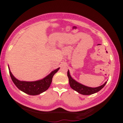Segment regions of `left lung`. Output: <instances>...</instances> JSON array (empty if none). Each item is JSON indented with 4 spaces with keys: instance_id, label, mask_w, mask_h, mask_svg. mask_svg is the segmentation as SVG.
Returning a JSON list of instances; mask_svg holds the SVG:
<instances>
[{
    "instance_id": "left-lung-1",
    "label": "left lung",
    "mask_w": 123,
    "mask_h": 123,
    "mask_svg": "<svg viewBox=\"0 0 123 123\" xmlns=\"http://www.w3.org/2000/svg\"><path fill=\"white\" fill-rule=\"evenodd\" d=\"M68 77L69 79V85L72 88L73 90H74V91H77V92H79L80 94H82V95H91V94H95V93L99 91L101 89L104 88V86H105L106 83H107V81L104 83V84H102V86H100L99 87H95V88H93V87H87L83 84H80L79 82H77V81H76L75 80L73 79L72 77L70 76L69 70H68L67 73Z\"/></svg>"
}]
</instances>
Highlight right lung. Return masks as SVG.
<instances>
[{
	"instance_id": "right-lung-1",
	"label": "right lung",
	"mask_w": 123,
	"mask_h": 123,
	"mask_svg": "<svg viewBox=\"0 0 123 123\" xmlns=\"http://www.w3.org/2000/svg\"><path fill=\"white\" fill-rule=\"evenodd\" d=\"M8 69H9L10 75L12 81L19 90L29 95H36L44 92L50 87L51 83L52 82L53 76L54 75L55 73L58 71L60 68L52 71L49 75L46 76L43 79L35 81H20L12 75L9 67H8Z\"/></svg>"
}]
</instances>
